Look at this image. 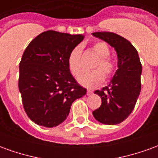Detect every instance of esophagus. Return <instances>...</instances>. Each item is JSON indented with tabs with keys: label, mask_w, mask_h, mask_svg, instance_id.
<instances>
[{
	"label": "esophagus",
	"mask_w": 158,
	"mask_h": 158,
	"mask_svg": "<svg viewBox=\"0 0 158 158\" xmlns=\"http://www.w3.org/2000/svg\"><path fill=\"white\" fill-rule=\"evenodd\" d=\"M92 94H93V91L92 90H90V89H88V90H87V92H86V95H87V96H91Z\"/></svg>",
	"instance_id": "obj_1"
}]
</instances>
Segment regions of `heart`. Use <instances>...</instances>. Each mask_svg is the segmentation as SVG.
I'll return each mask as SVG.
<instances>
[{
  "label": "heart",
  "mask_w": 158,
  "mask_h": 158,
  "mask_svg": "<svg viewBox=\"0 0 158 158\" xmlns=\"http://www.w3.org/2000/svg\"><path fill=\"white\" fill-rule=\"evenodd\" d=\"M93 50L101 57L99 62L95 65L96 69L92 71H84L77 77L78 83L85 88L97 87L104 81L105 77L106 79L111 78L116 69L115 63L109 57L111 54L110 48L105 42H96L93 45ZM81 54L82 47L80 45L75 46L69 53L68 65L70 72L73 75H77L82 69Z\"/></svg>",
  "instance_id": "heart-1"
}]
</instances>
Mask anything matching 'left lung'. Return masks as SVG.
Segmentation results:
<instances>
[{
	"label": "left lung",
	"instance_id": "1",
	"mask_svg": "<svg viewBox=\"0 0 158 158\" xmlns=\"http://www.w3.org/2000/svg\"><path fill=\"white\" fill-rule=\"evenodd\" d=\"M93 35L108 43L118 55V70L109 85L97 89L102 105L93 112L98 122L115 125L132 113L139 97L142 65L136 49L128 40L112 32H96Z\"/></svg>",
	"mask_w": 158,
	"mask_h": 158
}]
</instances>
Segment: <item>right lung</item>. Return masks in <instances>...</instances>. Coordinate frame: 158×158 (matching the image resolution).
<instances>
[{
    "mask_svg": "<svg viewBox=\"0 0 158 158\" xmlns=\"http://www.w3.org/2000/svg\"><path fill=\"white\" fill-rule=\"evenodd\" d=\"M82 35L48 30L27 46L19 63V88L23 108L36 124L52 128L69 116L72 103L86 94L70 73L69 53Z\"/></svg>",
    "mask_w": 158,
    "mask_h": 158,
    "instance_id": "obj_1",
    "label": "right lung"
}]
</instances>
